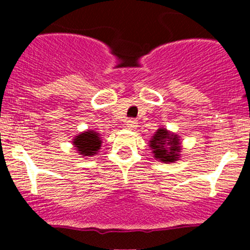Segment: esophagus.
<instances>
[{
    "mask_svg": "<svg viewBox=\"0 0 250 250\" xmlns=\"http://www.w3.org/2000/svg\"><path fill=\"white\" fill-rule=\"evenodd\" d=\"M125 125H127V127L129 128V129H135V128H137L138 122L135 120H128Z\"/></svg>",
    "mask_w": 250,
    "mask_h": 250,
    "instance_id": "1",
    "label": "esophagus"
}]
</instances>
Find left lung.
I'll list each match as a JSON object with an SVG mask.
<instances>
[{
	"instance_id": "left-lung-1",
	"label": "left lung",
	"mask_w": 250,
	"mask_h": 250,
	"mask_svg": "<svg viewBox=\"0 0 250 250\" xmlns=\"http://www.w3.org/2000/svg\"><path fill=\"white\" fill-rule=\"evenodd\" d=\"M180 141L179 137L172 134L165 128H160L150 140V147L155 153V157L162 162H175L180 152Z\"/></svg>"
}]
</instances>
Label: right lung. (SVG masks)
I'll list each match as a JSON object with an SVG mask.
<instances>
[{
  "label": "right lung",
  "mask_w": 250,
  "mask_h": 250,
  "mask_svg": "<svg viewBox=\"0 0 250 250\" xmlns=\"http://www.w3.org/2000/svg\"><path fill=\"white\" fill-rule=\"evenodd\" d=\"M74 145L82 156H93L100 148L102 140L98 133L94 130H88L75 138Z\"/></svg>",
  "instance_id": "1"
}]
</instances>
